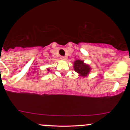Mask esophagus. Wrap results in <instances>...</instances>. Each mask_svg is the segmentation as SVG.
Wrapping results in <instances>:
<instances>
[{"label":"esophagus","mask_w":130,"mask_h":130,"mask_svg":"<svg viewBox=\"0 0 130 130\" xmlns=\"http://www.w3.org/2000/svg\"><path fill=\"white\" fill-rule=\"evenodd\" d=\"M61 60H67V57H61Z\"/></svg>","instance_id":"esophagus-1"}]
</instances>
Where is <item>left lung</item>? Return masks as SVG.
<instances>
[{
	"instance_id": "left-lung-1",
	"label": "left lung",
	"mask_w": 130,
	"mask_h": 130,
	"mask_svg": "<svg viewBox=\"0 0 130 130\" xmlns=\"http://www.w3.org/2000/svg\"><path fill=\"white\" fill-rule=\"evenodd\" d=\"M74 70L80 75V76L86 77L90 72V67L89 65L84 63V61L77 60L73 63Z\"/></svg>"
}]
</instances>
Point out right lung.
I'll list each match as a JSON object with an SVG mask.
<instances>
[{
    "instance_id": "obj_1",
    "label": "right lung",
    "mask_w": 130,
    "mask_h": 130,
    "mask_svg": "<svg viewBox=\"0 0 130 130\" xmlns=\"http://www.w3.org/2000/svg\"><path fill=\"white\" fill-rule=\"evenodd\" d=\"M47 70H48V71L49 72V71H50V69H47Z\"/></svg>"
}]
</instances>
